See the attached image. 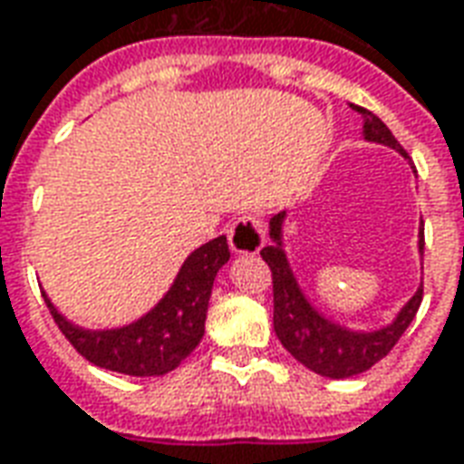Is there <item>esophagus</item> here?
I'll list each match as a JSON object with an SVG mask.
<instances>
[{
  "label": "esophagus",
  "instance_id": "obj_1",
  "mask_svg": "<svg viewBox=\"0 0 464 464\" xmlns=\"http://www.w3.org/2000/svg\"><path fill=\"white\" fill-rule=\"evenodd\" d=\"M228 243L233 253H258L266 243V223L256 213L241 216L238 221H233L228 228Z\"/></svg>",
  "mask_w": 464,
  "mask_h": 464
}]
</instances>
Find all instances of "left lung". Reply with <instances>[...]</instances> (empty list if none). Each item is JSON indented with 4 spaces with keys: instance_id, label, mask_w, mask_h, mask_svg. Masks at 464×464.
<instances>
[{
    "instance_id": "1",
    "label": "left lung",
    "mask_w": 464,
    "mask_h": 464,
    "mask_svg": "<svg viewBox=\"0 0 464 464\" xmlns=\"http://www.w3.org/2000/svg\"><path fill=\"white\" fill-rule=\"evenodd\" d=\"M353 109L362 116V133L368 141L385 143L402 156H408L378 116L362 106H353ZM283 216L285 213H278L271 218L273 246H266L261 251L273 278V331L293 358L323 378L341 380L365 372L385 358L390 350L395 348V343L402 338V333L408 331V325L422 303V285L388 328L375 333L345 331L341 325L325 321L321 313H315L293 278L288 258L281 248ZM422 248H425V236L420 233V253Z\"/></svg>"
}]
</instances>
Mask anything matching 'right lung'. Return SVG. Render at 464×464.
<instances>
[{
  "instance_id": "1",
  "label": "right lung",
  "mask_w": 464,
  "mask_h": 464,
  "mask_svg": "<svg viewBox=\"0 0 464 464\" xmlns=\"http://www.w3.org/2000/svg\"><path fill=\"white\" fill-rule=\"evenodd\" d=\"M231 258L226 236L213 238L186 258L171 291L141 321L114 331H84L69 323L44 295L52 318L64 338L99 368L136 378L171 372L191 355L203 338L213 278Z\"/></svg>"
}]
</instances>
